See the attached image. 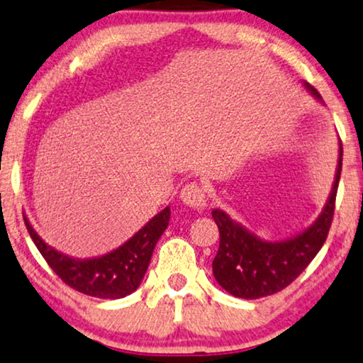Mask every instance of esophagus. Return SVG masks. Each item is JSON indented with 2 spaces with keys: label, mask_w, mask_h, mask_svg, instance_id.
<instances>
[{
  "label": "esophagus",
  "mask_w": 363,
  "mask_h": 363,
  "mask_svg": "<svg viewBox=\"0 0 363 363\" xmlns=\"http://www.w3.org/2000/svg\"><path fill=\"white\" fill-rule=\"evenodd\" d=\"M181 201L189 208L196 211H203L206 208V192L203 186H199L197 182H189L182 187L181 191Z\"/></svg>",
  "instance_id": "1"
}]
</instances>
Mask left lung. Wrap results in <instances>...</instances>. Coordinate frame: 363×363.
I'll return each mask as SVG.
<instances>
[{
	"label": "left lung",
	"mask_w": 363,
	"mask_h": 363,
	"mask_svg": "<svg viewBox=\"0 0 363 363\" xmlns=\"http://www.w3.org/2000/svg\"><path fill=\"white\" fill-rule=\"evenodd\" d=\"M305 89L323 104L310 84ZM343 149L338 139V160L327 203L318 218L298 235L281 241H266L235 221L223 209H214L213 218L219 228V250L213 261V274L229 295L256 300L281 291L298 278L316 253L322 250L332 226L335 197L342 172Z\"/></svg>",
	"instance_id": "1"
}]
</instances>
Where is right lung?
<instances>
[{"label":"right lung","mask_w":363,"mask_h":363,"mask_svg":"<svg viewBox=\"0 0 363 363\" xmlns=\"http://www.w3.org/2000/svg\"><path fill=\"white\" fill-rule=\"evenodd\" d=\"M171 219V208H164L150 221L140 228L130 240H127L110 253L95 258H73L55 250L43 241L25 216V224L31 240L38 247L50 268L73 290L84 295L118 300L140 286L147 272L154 247L166 231Z\"/></svg>","instance_id":"right-lung-1"}]
</instances>
